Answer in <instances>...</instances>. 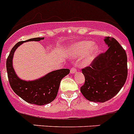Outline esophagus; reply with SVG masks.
Here are the masks:
<instances>
[{"label": "esophagus", "instance_id": "esophagus-1", "mask_svg": "<svg viewBox=\"0 0 134 134\" xmlns=\"http://www.w3.org/2000/svg\"><path fill=\"white\" fill-rule=\"evenodd\" d=\"M76 68H75V67H72V68H71V69H70V73L71 74H74V73L76 72Z\"/></svg>", "mask_w": 134, "mask_h": 134}]
</instances>
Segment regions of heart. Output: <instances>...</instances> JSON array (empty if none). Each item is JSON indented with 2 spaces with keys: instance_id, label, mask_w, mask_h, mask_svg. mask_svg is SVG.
<instances>
[{
  "instance_id": "1",
  "label": "heart",
  "mask_w": 134,
  "mask_h": 134,
  "mask_svg": "<svg viewBox=\"0 0 134 134\" xmlns=\"http://www.w3.org/2000/svg\"><path fill=\"white\" fill-rule=\"evenodd\" d=\"M68 53L74 56H82L88 52L87 55L83 61V66H87L93 61V58L99 51V47L97 44H93V42L89 41H80L73 44L68 49Z\"/></svg>"
}]
</instances>
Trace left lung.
I'll return each mask as SVG.
<instances>
[{
	"label": "left lung",
	"instance_id": "1",
	"mask_svg": "<svg viewBox=\"0 0 134 134\" xmlns=\"http://www.w3.org/2000/svg\"><path fill=\"white\" fill-rule=\"evenodd\" d=\"M108 49L96 57L90 66L82 68L85 83L81 92L87 100L105 102L116 96L127 76L126 52L113 37H106Z\"/></svg>",
	"mask_w": 134,
	"mask_h": 134
}]
</instances>
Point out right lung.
<instances>
[{"instance_id": "obj_1", "label": "right lung", "mask_w": 134, "mask_h": 134, "mask_svg": "<svg viewBox=\"0 0 134 134\" xmlns=\"http://www.w3.org/2000/svg\"><path fill=\"white\" fill-rule=\"evenodd\" d=\"M43 39L44 38H33L18 42L12 48L6 62L8 79L13 91L27 102L39 106L47 104L55 100L58 94L60 81L63 77L69 74L70 70L66 68L57 70L36 81H25L19 79L15 73L12 59L15 49L23 43Z\"/></svg>"}]
</instances>
